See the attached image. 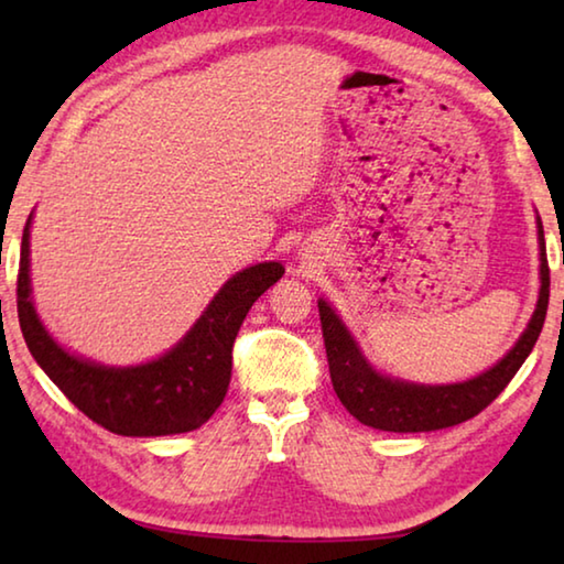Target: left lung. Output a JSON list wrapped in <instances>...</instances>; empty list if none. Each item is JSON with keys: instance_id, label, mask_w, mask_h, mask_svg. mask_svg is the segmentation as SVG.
Masks as SVG:
<instances>
[{"instance_id": "8db88e82", "label": "left lung", "mask_w": 564, "mask_h": 564, "mask_svg": "<svg viewBox=\"0 0 564 564\" xmlns=\"http://www.w3.org/2000/svg\"><path fill=\"white\" fill-rule=\"evenodd\" d=\"M538 228L542 248V289L530 326L498 366L490 368L488 373L467 380V383L413 386L376 373V370L366 362V358L360 356L350 333L343 326L336 313L330 311V305L326 301H318L321 330L323 343H326V356L330 368V383L348 413L360 420L362 425L388 433L441 431V427H453L457 423H465V420L475 417L477 413H482V410L508 388L524 358L532 352L534 343H538L542 326H545L550 303V265L545 251V231H542L540 218Z\"/></svg>"}]
</instances>
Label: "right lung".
<instances>
[{
    "instance_id": "1",
    "label": "right lung",
    "mask_w": 564,
    "mask_h": 564,
    "mask_svg": "<svg viewBox=\"0 0 564 564\" xmlns=\"http://www.w3.org/2000/svg\"><path fill=\"white\" fill-rule=\"evenodd\" d=\"M30 221L24 226L17 275L19 328L54 386L84 415L117 435H174L202 427L226 398L234 340L246 313L281 279L283 265L259 263L236 273L166 356L137 368H107L69 356L36 318L30 299Z\"/></svg>"
}]
</instances>
